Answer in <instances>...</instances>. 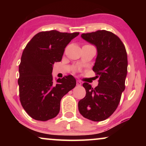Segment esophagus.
<instances>
[{
    "label": "esophagus",
    "mask_w": 146,
    "mask_h": 146,
    "mask_svg": "<svg viewBox=\"0 0 146 146\" xmlns=\"http://www.w3.org/2000/svg\"><path fill=\"white\" fill-rule=\"evenodd\" d=\"M81 84H82L81 82H80L79 80H77L76 81V85L77 86H81Z\"/></svg>",
    "instance_id": "1"
}]
</instances>
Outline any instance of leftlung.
<instances>
[{"instance_id": "left-lung-1", "label": "left lung", "mask_w": 146, "mask_h": 146, "mask_svg": "<svg viewBox=\"0 0 146 146\" xmlns=\"http://www.w3.org/2000/svg\"><path fill=\"white\" fill-rule=\"evenodd\" d=\"M81 37L97 48L93 71L98 78L95 88L84 83L86 96L78 102L83 117L94 121L108 118L116 110L125 90L127 72V57L121 40L111 32L102 30L82 34Z\"/></svg>"}]
</instances>
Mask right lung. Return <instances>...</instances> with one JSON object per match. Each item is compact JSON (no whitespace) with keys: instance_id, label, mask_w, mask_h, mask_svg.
Wrapping results in <instances>:
<instances>
[{"instance_id":"right-lung-1","label":"right lung","mask_w":146,"mask_h":146,"mask_svg":"<svg viewBox=\"0 0 146 146\" xmlns=\"http://www.w3.org/2000/svg\"><path fill=\"white\" fill-rule=\"evenodd\" d=\"M79 33L40 32L24 49L19 65L20 100L23 108L36 120L47 121L58 114L61 99L76 84L68 75L53 81V64L60 62L64 49Z\"/></svg>"}]
</instances>
